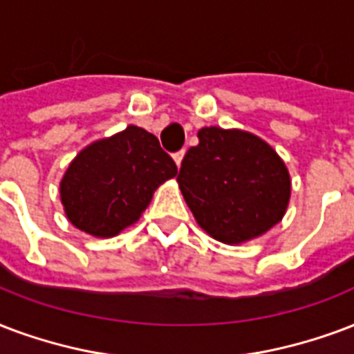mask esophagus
I'll use <instances>...</instances> for the list:
<instances>
[{"label":"esophagus","mask_w":354,"mask_h":354,"mask_svg":"<svg viewBox=\"0 0 354 354\" xmlns=\"http://www.w3.org/2000/svg\"><path fill=\"white\" fill-rule=\"evenodd\" d=\"M183 156H185V150H180V152H176V153H174V156H172V158H174V163H176L178 167L182 165Z\"/></svg>","instance_id":"1"}]
</instances>
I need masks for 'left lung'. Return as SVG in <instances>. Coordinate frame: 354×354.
<instances>
[{
  "label": "left lung",
  "mask_w": 354,
  "mask_h": 354,
  "mask_svg": "<svg viewBox=\"0 0 354 354\" xmlns=\"http://www.w3.org/2000/svg\"><path fill=\"white\" fill-rule=\"evenodd\" d=\"M182 161L178 185L202 230L226 245L263 236L286 215L288 167L271 145L245 129L207 126Z\"/></svg>",
  "instance_id": "8db88e82"
}]
</instances>
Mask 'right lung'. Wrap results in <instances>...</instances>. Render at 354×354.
Segmentation results:
<instances>
[{
  "mask_svg": "<svg viewBox=\"0 0 354 354\" xmlns=\"http://www.w3.org/2000/svg\"><path fill=\"white\" fill-rule=\"evenodd\" d=\"M178 174L158 137L139 126L91 142L59 183L64 215L88 236H118L141 219L156 189Z\"/></svg>",
  "mask_w": 354,
  "mask_h": 354,
  "instance_id": "add662e5",
  "label": "right lung"
}]
</instances>
